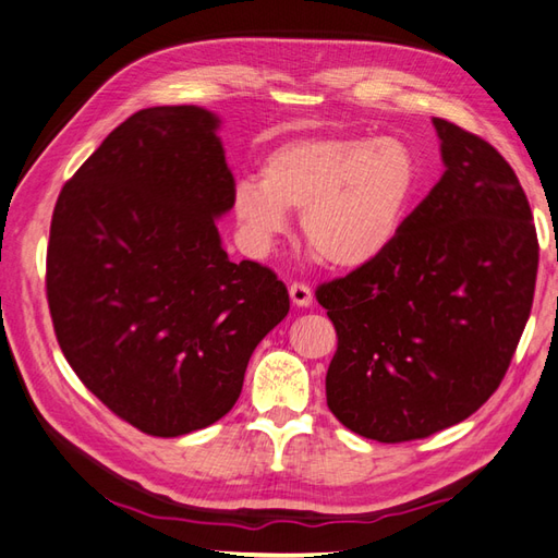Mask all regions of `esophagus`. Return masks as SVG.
Segmentation results:
<instances>
[{"label":"esophagus","instance_id":"1","mask_svg":"<svg viewBox=\"0 0 558 558\" xmlns=\"http://www.w3.org/2000/svg\"><path fill=\"white\" fill-rule=\"evenodd\" d=\"M290 300L294 306H311V302H314V292H311L308 284L304 282H292L290 284Z\"/></svg>","mask_w":558,"mask_h":558}]
</instances>
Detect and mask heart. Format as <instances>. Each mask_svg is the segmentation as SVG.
<instances>
[{"label": "heart", "mask_w": 558, "mask_h": 558, "mask_svg": "<svg viewBox=\"0 0 558 558\" xmlns=\"http://www.w3.org/2000/svg\"><path fill=\"white\" fill-rule=\"evenodd\" d=\"M416 151L401 137L311 135L270 149L256 180H240L232 214L268 250L302 211V235L323 264L356 270L395 247L421 192Z\"/></svg>", "instance_id": "heart-1"}]
</instances>
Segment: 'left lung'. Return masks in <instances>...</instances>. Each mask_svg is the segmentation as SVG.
<instances>
[{"label": "left lung", "mask_w": 558, "mask_h": 558, "mask_svg": "<svg viewBox=\"0 0 558 558\" xmlns=\"http://www.w3.org/2000/svg\"><path fill=\"white\" fill-rule=\"evenodd\" d=\"M445 173L378 262L320 284L338 330L328 407L349 430L409 442L481 409L533 308L537 232L501 154L433 119Z\"/></svg>", "instance_id": "1"}]
</instances>
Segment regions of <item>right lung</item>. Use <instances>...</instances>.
I'll return each mask as SVG.
<instances>
[{
	"label": "right lung",
	"instance_id": "obj_1",
	"mask_svg": "<svg viewBox=\"0 0 558 558\" xmlns=\"http://www.w3.org/2000/svg\"><path fill=\"white\" fill-rule=\"evenodd\" d=\"M220 119L202 107L133 113L63 185L47 300L63 356L116 416L154 437L223 418L250 356L288 316L270 268L232 264Z\"/></svg>",
	"mask_w": 558,
	"mask_h": 558
}]
</instances>
